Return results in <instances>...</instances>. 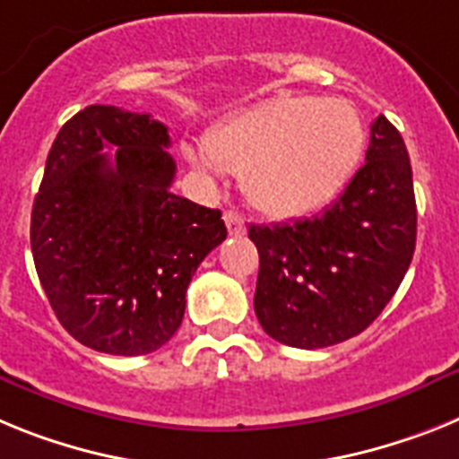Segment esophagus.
I'll use <instances>...</instances> for the list:
<instances>
[{
  "instance_id": "1",
  "label": "esophagus",
  "mask_w": 459,
  "mask_h": 459,
  "mask_svg": "<svg viewBox=\"0 0 459 459\" xmlns=\"http://www.w3.org/2000/svg\"><path fill=\"white\" fill-rule=\"evenodd\" d=\"M224 221L230 235H245V217L242 214H238L235 210H226Z\"/></svg>"
}]
</instances>
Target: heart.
I'll use <instances>...</instances> for the list:
<instances>
[{"mask_svg":"<svg viewBox=\"0 0 459 459\" xmlns=\"http://www.w3.org/2000/svg\"><path fill=\"white\" fill-rule=\"evenodd\" d=\"M365 150L360 115L342 99L277 97L242 110L189 147L203 173H242L256 210L274 219L318 212L349 182Z\"/></svg>","mask_w":459,"mask_h":459,"instance_id":"obj_1","label":"heart"}]
</instances>
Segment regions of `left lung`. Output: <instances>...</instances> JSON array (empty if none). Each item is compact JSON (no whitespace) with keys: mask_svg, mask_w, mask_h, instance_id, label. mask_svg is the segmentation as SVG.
<instances>
[{"mask_svg":"<svg viewBox=\"0 0 459 459\" xmlns=\"http://www.w3.org/2000/svg\"><path fill=\"white\" fill-rule=\"evenodd\" d=\"M256 245L254 309L286 346L324 349L356 337L400 289L416 249V196L400 131L378 115L365 166L328 210L249 226Z\"/></svg>","mask_w":459,"mask_h":459,"instance_id":"left-lung-1","label":"left lung"}]
</instances>
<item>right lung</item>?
Returning <instances> with one entry per match:
<instances>
[{
  "mask_svg": "<svg viewBox=\"0 0 459 459\" xmlns=\"http://www.w3.org/2000/svg\"><path fill=\"white\" fill-rule=\"evenodd\" d=\"M169 145L150 115L87 106L59 129L34 198L31 254L55 316L110 356L166 344L191 277L226 240L219 210L170 194Z\"/></svg>",
  "mask_w": 459,
  "mask_h": 459,
  "instance_id": "add662e5",
  "label": "right lung"
}]
</instances>
